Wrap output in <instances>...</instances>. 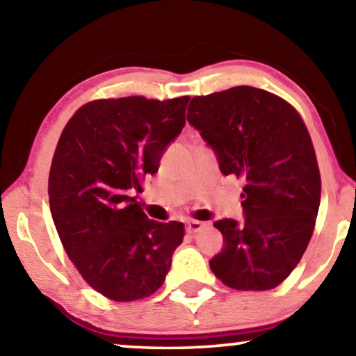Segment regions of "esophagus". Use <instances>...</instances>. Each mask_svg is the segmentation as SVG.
I'll list each match as a JSON object with an SVG mask.
<instances>
[{
  "instance_id": "1",
  "label": "esophagus",
  "mask_w": 356,
  "mask_h": 356,
  "mask_svg": "<svg viewBox=\"0 0 356 356\" xmlns=\"http://www.w3.org/2000/svg\"><path fill=\"white\" fill-rule=\"evenodd\" d=\"M206 227L204 222H200V220H188L187 224H185V230L187 233H196V232H201Z\"/></svg>"
}]
</instances>
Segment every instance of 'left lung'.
<instances>
[{"label":"left lung","mask_w":356,"mask_h":356,"mask_svg":"<svg viewBox=\"0 0 356 356\" xmlns=\"http://www.w3.org/2000/svg\"><path fill=\"white\" fill-rule=\"evenodd\" d=\"M187 120L222 174L245 182V222H214L224 248L209 261L212 273L238 291L277 288L304 256L320 208V169L304 120L284 99L252 86L196 95Z\"/></svg>","instance_id":"1"}]
</instances>
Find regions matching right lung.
Returning <instances> with one entry per match:
<instances>
[{
	"label": "right lung",
	"mask_w": 356,
	"mask_h": 356,
	"mask_svg": "<svg viewBox=\"0 0 356 356\" xmlns=\"http://www.w3.org/2000/svg\"><path fill=\"white\" fill-rule=\"evenodd\" d=\"M188 100H92L57 142L47 187L52 220L79 275L110 300L145 299L161 288L184 240L182 222L150 220L137 193L185 126Z\"/></svg>",
	"instance_id": "add662e5"
}]
</instances>
